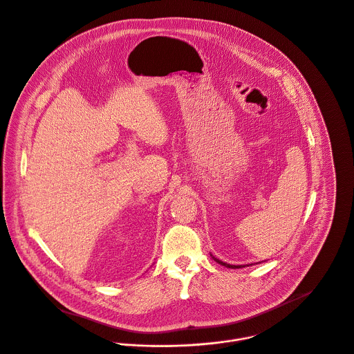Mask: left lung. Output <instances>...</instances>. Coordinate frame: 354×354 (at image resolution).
Here are the masks:
<instances>
[{
	"label": "left lung",
	"mask_w": 354,
	"mask_h": 354,
	"mask_svg": "<svg viewBox=\"0 0 354 354\" xmlns=\"http://www.w3.org/2000/svg\"><path fill=\"white\" fill-rule=\"evenodd\" d=\"M213 260H214V261H216V263H218V264H220V266H224V267H227V268H241V267H239V266H230V264H225V263H223V261H221V260H217V259H216V257H213Z\"/></svg>",
	"instance_id": "8db88e82"
}]
</instances>
